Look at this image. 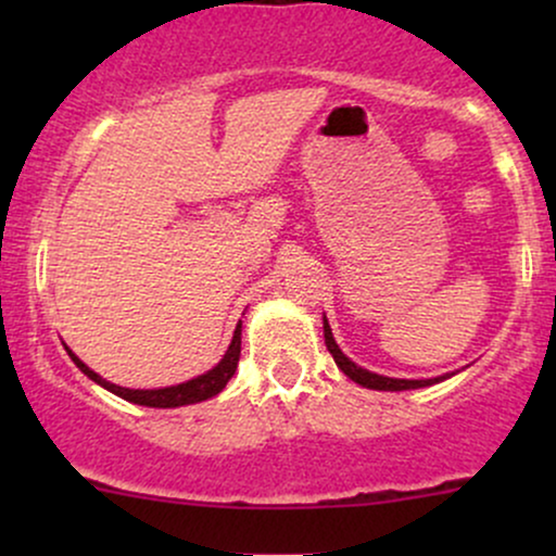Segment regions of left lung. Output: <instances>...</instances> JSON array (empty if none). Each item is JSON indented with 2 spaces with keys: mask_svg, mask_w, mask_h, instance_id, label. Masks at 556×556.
Instances as JSON below:
<instances>
[{
  "mask_svg": "<svg viewBox=\"0 0 556 556\" xmlns=\"http://www.w3.org/2000/svg\"><path fill=\"white\" fill-rule=\"evenodd\" d=\"M324 342H327V350L331 353V358H334L337 366L342 368V374L350 376L355 384H361L366 389H379V392H402V389H420V387L439 384V381H444L446 376H450V374L437 376V379H389V376H379L374 371H366V368H361L358 363H353L348 358V355L342 353L340 344H337L334 337H331L327 316H324Z\"/></svg>",
  "mask_w": 556,
  "mask_h": 556,
  "instance_id": "8db88e82",
  "label": "left lung"
}]
</instances>
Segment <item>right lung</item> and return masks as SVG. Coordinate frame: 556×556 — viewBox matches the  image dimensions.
Here are the masks:
<instances>
[{
  "instance_id": "1",
  "label": "right lung",
  "mask_w": 556,
  "mask_h": 556,
  "mask_svg": "<svg viewBox=\"0 0 556 556\" xmlns=\"http://www.w3.org/2000/svg\"><path fill=\"white\" fill-rule=\"evenodd\" d=\"M240 334H242V324H238V329H235V337H232V342H229L225 358L216 363L212 371L195 376V379H190V381H182V384L164 387V389L117 387V384H112V381L101 379L96 371H91V368H88L86 363H83L78 355L73 353V350H67V353H70V358H73L75 366H78L80 371L88 376V379H93L96 384L110 389V392L117 394V397H123L127 402H136V405H146V407H180V405H193V402H203V400L214 397V394H219L222 389L227 387V381L232 379L235 368H238V361H240Z\"/></svg>"
}]
</instances>
